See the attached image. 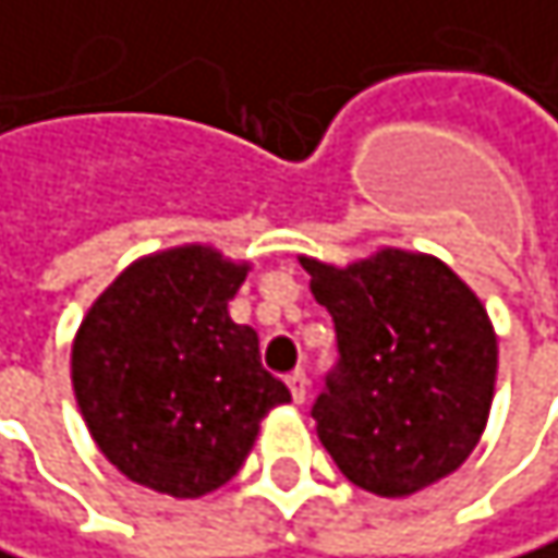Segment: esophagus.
<instances>
[{
  "label": "esophagus",
  "instance_id": "obj_1",
  "mask_svg": "<svg viewBox=\"0 0 558 558\" xmlns=\"http://www.w3.org/2000/svg\"><path fill=\"white\" fill-rule=\"evenodd\" d=\"M288 386H291L294 402H304V399H307V389H311V379H307V373H304V369H298V373H291V376H288Z\"/></svg>",
  "mask_w": 558,
  "mask_h": 558
}]
</instances>
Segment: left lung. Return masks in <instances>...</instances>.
<instances>
[{"label":"left lung","mask_w":558,"mask_h":558,"mask_svg":"<svg viewBox=\"0 0 558 558\" xmlns=\"http://www.w3.org/2000/svg\"><path fill=\"white\" fill-rule=\"evenodd\" d=\"M337 327V369L311 415L347 481L409 497L477 448L497 337L477 294L432 254L383 247L350 267L301 257Z\"/></svg>","instance_id":"obj_1"}]
</instances>
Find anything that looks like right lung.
Masks as SVG:
<instances>
[{"instance_id":"right-lung-1","label":"right lung","mask_w":558,"mask_h":558,"mask_svg":"<svg viewBox=\"0 0 558 558\" xmlns=\"http://www.w3.org/2000/svg\"><path fill=\"white\" fill-rule=\"evenodd\" d=\"M247 264L205 244L130 264L87 311L71 383L104 458L133 484L189 500L244 464L260 418L291 402L257 333L228 317Z\"/></svg>"}]
</instances>
